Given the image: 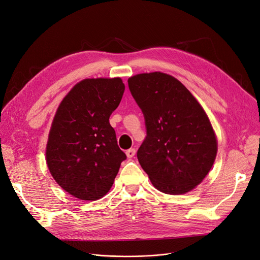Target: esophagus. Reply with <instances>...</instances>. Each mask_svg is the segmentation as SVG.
I'll return each mask as SVG.
<instances>
[{
	"label": "esophagus",
	"instance_id": "esophagus-1",
	"mask_svg": "<svg viewBox=\"0 0 260 260\" xmlns=\"http://www.w3.org/2000/svg\"><path fill=\"white\" fill-rule=\"evenodd\" d=\"M125 154H126V156H127L128 158H132V157H134L135 154H136V149H135V148H129V149H127V151L125 152Z\"/></svg>",
	"mask_w": 260,
	"mask_h": 260
}]
</instances>
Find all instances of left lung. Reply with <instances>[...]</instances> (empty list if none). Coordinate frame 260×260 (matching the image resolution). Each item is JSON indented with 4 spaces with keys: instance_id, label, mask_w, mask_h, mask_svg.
<instances>
[{
    "instance_id": "8db88e82",
    "label": "left lung",
    "mask_w": 260,
    "mask_h": 260,
    "mask_svg": "<svg viewBox=\"0 0 260 260\" xmlns=\"http://www.w3.org/2000/svg\"><path fill=\"white\" fill-rule=\"evenodd\" d=\"M144 115L147 136L137 152L141 168L160 192L181 195L206 178L218 142L203 107L175 77L144 73L127 80Z\"/></svg>"
}]
</instances>
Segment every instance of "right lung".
Returning a JSON list of instances; mask_svg holds the SVG:
<instances>
[{"label": "right lung", "mask_w": 260, "mask_h": 260, "mask_svg": "<svg viewBox=\"0 0 260 260\" xmlns=\"http://www.w3.org/2000/svg\"><path fill=\"white\" fill-rule=\"evenodd\" d=\"M124 89L119 77L84 79L68 91L53 117L47 168L65 192L80 200L106 195L126 159L109 124Z\"/></svg>", "instance_id": "add662e5"}]
</instances>
